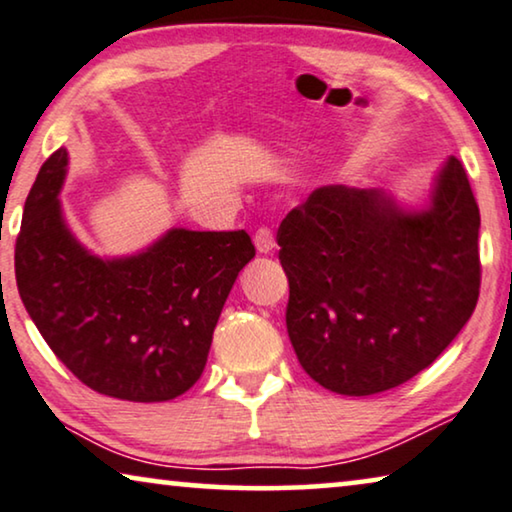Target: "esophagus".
<instances>
[{
  "instance_id": "1",
  "label": "esophagus",
  "mask_w": 512,
  "mask_h": 512,
  "mask_svg": "<svg viewBox=\"0 0 512 512\" xmlns=\"http://www.w3.org/2000/svg\"><path fill=\"white\" fill-rule=\"evenodd\" d=\"M255 248L262 255H271L276 250V236H273L269 227H262V230L255 232Z\"/></svg>"
}]
</instances>
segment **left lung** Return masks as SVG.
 Listing matches in <instances>:
<instances>
[{
    "instance_id": "left-lung-1",
    "label": "left lung",
    "mask_w": 512,
    "mask_h": 512,
    "mask_svg": "<svg viewBox=\"0 0 512 512\" xmlns=\"http://www.w3.org/2000/svg\"><path fill=\"white\" fill-rule=\"evenodd\" d=\"M480 213L448 158L421 204L384 188L322 186L280 223L287 333L301 368L340 395L416 377L478 301Z\"/></svg>"
}]
</instances>
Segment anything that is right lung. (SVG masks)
I'll list each match as a JSON object with an SVG mask.
<instances>
[{"mask_svg":"<svg viewBox=\"0 0 512 512\" xmlns=\"http://www.w3.org/2000/svg\"><path fill=\"white\" fill-rule=\"evenodd\" d=\"M68 151L45 160L15 241L20 299L61 363L96 393L165 402L195 384L250 236L172 227L131 255L101 257L80 243L59 193Z\"/></svg>","mask_w":512,"mask_h":512,"instance_id":"1","label":"right lung"}]
</instances>
